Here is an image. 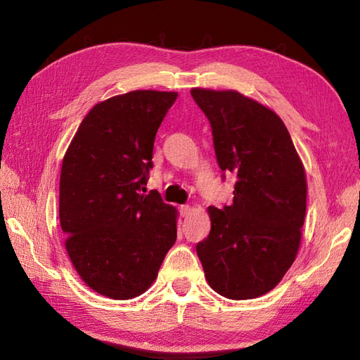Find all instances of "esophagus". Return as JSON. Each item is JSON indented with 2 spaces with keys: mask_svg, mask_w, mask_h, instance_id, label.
<instances>
[{
  "mask_svg": "<svg viewBox=\"0 0 360 360\" xmlns=\"http://www.w3.org/2000/svg\"><path fill=\"white\" fill-rule=\"evenodd\" d=\"M190 210H192V207L190 205H181L179 207V212H181V217H188L190 215Z\"/></svg>",
  "mask_w": 360,
  "mask_h": 360,
  "instance_id": "1",
  "label": "esophagus"
}]
</instances>
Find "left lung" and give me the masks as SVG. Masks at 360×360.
Segmentation results:
<instances>
[{
  "mask_svg": "<svg viewBox=\"0 0 360 360\" xmlns=\"http://www.w3.org/2000/svg\"><path fill=\"white\" fill-rule=\"evenodd\" d=\"M190 93L210 122L223 178H236L233 202L209 207L212 229L196 254L213 290L249 300L277 286L294 263L307 213L304 168L272 110L236 91Z\"/></svg>",
  "mask_w": 360,
  "mask_h": 360,
  "instance_id": "obj_1",
  "label": "left lung"
}]
</instances>
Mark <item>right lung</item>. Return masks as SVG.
<instances>
[{"instance_id": "right-lung-1", "label": "right lung", "mask_w": 360, "mask_h": 360, "mask_svg": "<svg viewBox=\"0 0 360 360\" xmlns=\"http://www.w3.org/2000/svg\"><path fill=\"white\" fill-rule=\"evenodd\" d=\"M176 93L131 91L97 103L60 174V224L75 271L114 300L143 294L176 241V210L145 195L158 128Z\"/></svg>"}]
</instances>
